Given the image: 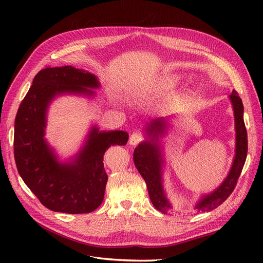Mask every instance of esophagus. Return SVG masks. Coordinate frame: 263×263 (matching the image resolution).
Segmentation results:
<instances>
[{"mask_svg":"<svg viewBox=\"0 0 263 263\" xmlns=\"http://www.w3.org/2000/svg\"><path fill=\"white\" fill-rule=\"evenodd\" d=\"M142 140H144V136H142L141 134L134 133L132 136H130V138H129V145L136 146V145L139 144V142H141Z\"/></svg>","mask_w":263,"mask_h":263,"instance_id":"esophagus-1","label":"esophagus"}]
</instances>
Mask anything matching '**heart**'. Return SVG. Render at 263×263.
Listing matches in <instances>:
<instances>
[{"label": "heart", "mask_w": 263, "mask_h": 263, "mask_svg": "<svg viewBox=\"0 0 263 263\" xmlns=\"http://www.w3.org/2000/svg\"><path fill=\"white\" fill-rule=\"evenodd\" d=\"M177 81H178V77H176V76H170V77H168V78L162 79L161 85H163V86H170V85L176 83Z\"/></svg>", "instance_id": "1"}]
</instances>
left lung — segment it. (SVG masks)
<instances>
[{
	"label": "left lung",
	"mask_w": 263,
	"mask_h": 263,
	"mask_svg": "<svg viewBox=\"0 0 263 263\" xmlns=\"http://www.w3.org/2000/svg\"><path fill=\"white\" fill-rule=\"evenodd\" d=\"M229 99L232 101L235 115L236 155L234 162L227 178L222 181L221 184L212 193L203 195L201 200L195 204L194 210L198 212H211L227 200L236 187L237 181L240 177L246 162L247 151H248V139H247V129L243 122L242 101L235 90H233L232 94L229 95ZM166 126H168V119L164 117L153 119L145 129L148 136L151 137L150 140L142 141L134 151L135 165L146 182L151 203L154 204L156 210L163 214H166V212L172 210V206L163 191V158L158 144V139L164 135Z\"/></svg>",
	"instance_id": "obj_1"
}]
</instances>
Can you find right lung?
<instances>
[{
	"mask_svg": "<svg viewBox=\"0 0 263 263\" xmlns=\"http://www.w3.org/2000/svg\"><path fill=\"white\" fill-rule=\"evenodd\" d=\"M90 87V89L87 87ZM98 78L74 67L45 68L18 107L14 127V157L20 176L41 203L53 212L85 214L97 210L104 198L107 174L103 156L110 146H124L128 134L100 132L92 127L83 148L70 162H59L44 138L46 113L61 94L93 97Z\"/></svg>",
	"mask_w": 263,
	"mask_h": 263,
	"instance_id": "1",
	"label": "right lung"
}]
</instances>
